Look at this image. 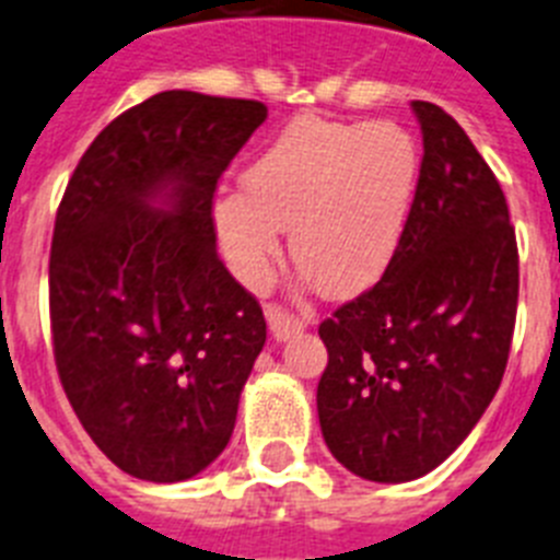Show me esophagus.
Instances as JSON below:
<instances>
[{"mask_svg": "<svg viewBox=\"0 0 560 560\" xmlns=\"http://www.w3.org/2000/svg\"><path fill=\"white\" fill-rule=\"evenodd\" d=\"M265 315H267V324H270V335H273V340L293 338V335H299L301 329H304V320L295 318V315H290L281 307H267Z\"/></svg>", "mask_w": 560, "mask_h": 560, "instance_id": "esophagus-1", "label": "esophagus"}]
</instances>
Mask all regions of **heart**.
Here are the masks:
<instances>
[{
    "instance_id": "heart-1",
    "label": "heart",
    "mask_w": 560,
    "mask_h": 560,
    "mask_svg": "<svg viewBox=\"0 0 560 560\" xmlns=\"http://www.w3.org/2000/svg\"><path fill=\"white\" fill-rule=\"evenodd\" d=\"M420 168V143L395 120H293L247 165L245 186L213 202L222 256L242 284L261 290L293 224L301 279L332 299L366 293L400 247Z\"/></svg>"
}]
</instances>
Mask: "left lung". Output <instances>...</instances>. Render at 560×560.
Here are the masks:
<instances>
[{
    "label": "left lung",
    "mask_w": 560,
    "mask_h": 560,
    "mask_svg": "<svg viewBox=\"0 0 560 560\" xmlns=\"http://www.w3.org/2000/svg\"><path fill=\"white\" fill-rule=\"evenodd\" d=\"M422 168L383 279L318 327L320 434L369 482L448 459L493 400L518 304V247L499 179L448 112L411 101Z\"/></svg>",
    "instance_id": "1"
}]
</instances>
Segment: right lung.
Returning a JSON list of instances; mask_svg holds the SVG:
<instances>
[{"instance_id": "add662e5", "label": "right lung", "mask_w": 560, "mask_h": 560, "mask_svg": "<svg viewBox=\"0 0 560 560\" xmlns=\"http://www.w3.org/2000/svg\"><path fill=\"white\" fill-rule=\"evenodd\" d=\"M259 101L168 90L112 120L56 213L50 327L61 386L124 474L186 482L225 451L267 338L217 256L213 191Z\"/></svg>"}]
</instances>
